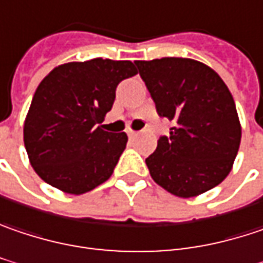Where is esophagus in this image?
Instances as JSON below:
<instances>
[{
    "instance_id": "esophagus-1",
    "label": "esophagus",
    "mask_w": 263,
    "mask_h": 263,
    "mask_svg": "<svg viewBox=\"0 0 263 263\" xmlns=\"http://www.w3.org/2000/svg\"><path fill=\"white\" fill-rule=\"evenodd\" d=\"M128 135H129V137H131V138H134V137H137V135H138V132L137 131H134V129H128Z\"/></svg>"
}]
</instances>
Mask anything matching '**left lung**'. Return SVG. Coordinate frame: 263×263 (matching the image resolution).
I'll return each instance as SVG.
<instances>
[{
    "label": "left lung",
    "instance_id": "obj_1",
    "mask_svg": "<svg viewBox=\"0 0 263 263\" xmlns=\"http://www.w3.org/2000/svg\"><path fill=\"white\" fill-rule=\"evenodd\" d=\"M158 115L174 125L146 159L152 178L170 193L192 198L220 184L241 141L235 101L220 76L189 58L135 61Z\"/></svg>",
    "mask_w": 263,
    "mask_h": 263
}]
</instances>
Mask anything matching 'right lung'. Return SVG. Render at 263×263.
<instances>
[{
    "mask_svg": "<svg viewBox=\"0 0 263 263\" xmlns=\"http://www.w3.org/2000/svg\"><path fill=\"white\" fill-rule=\"evenodd\" d=\"M137 72L131 61L95 58L62 64L41 80L24 123L25 148L41 180L82 195L111 177L128 135L98 125L117 85Z\"/></svg>",
    "mask_w": 263,
    "mask_h": 263,
    "instance_id": "1",
    "label": "right lung"
}]
</instances>
